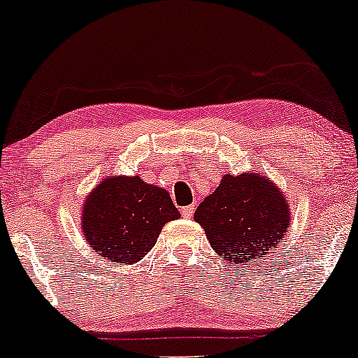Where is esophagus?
Masks as SVG:
<instances>
[{"label":"esophagus","mask_w":358,"mask_h":358,"mask_svg":"<svg viewBox=\"0 0 358 358\" xmlns=\"http://www.w3.org/2000/svg\"><path fill=\"white\" fill-rule=\"evenodd\" d=\"M193 210H195V208H193V205H188V207H183L182 210V215L185 217V219H190V217L193 215Z\"/></svg>","instance_id":"1"}]
</instances>
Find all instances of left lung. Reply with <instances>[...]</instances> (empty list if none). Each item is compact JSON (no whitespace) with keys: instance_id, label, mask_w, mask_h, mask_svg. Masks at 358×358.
<instances>
[{"instance_id":"left-lung-1","label":"left lung","mask_w":358,"mask_h":358,"mask_svg":"<svg viewBox=\"0 0 358 358\" xmlns=\"http://www.w3.org/2000/svg\"><path fill=\"white\" fill-rule=\"evenodd\" d=\"M193 217L212 249L232 266L266 257L282 241L291 220L285 193L259 173L224 175Z\"/></svg>"}]
</instances>
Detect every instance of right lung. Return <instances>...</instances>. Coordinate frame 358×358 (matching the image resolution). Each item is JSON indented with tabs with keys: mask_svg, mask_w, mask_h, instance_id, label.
Here are the masks:
<instances>
[{
	"mask_svg": "<svg viewBox=\"0 0 358 358\" xmlns=\"http://www.w3.org/2000/svg\"><path fill=\"white\" fill-rule=\"evenodd\" d=\"M180 219L170 193L141 176H109L85 196V242L110 262L133 264L153 249L163 225Z\"/></svg>",
	"mask_w": 358,
	"mask_h": 358,
	"instance_id": "obj_1",
	"label": "right lung"
}]
</instances>
